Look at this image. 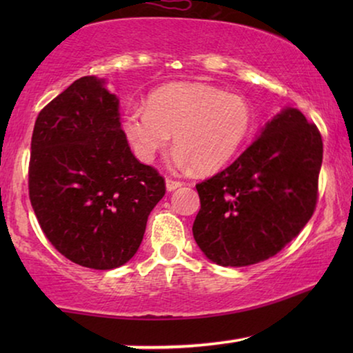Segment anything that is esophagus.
<instances>
[{
  "mask_svg": "<svg viewBox=\"0 0 353 353\" xmlns=\"http://www.w3.org/2000/svg\"><path fill=\"white\" fill-rule=\"evenodd\" d=\"M165 185H167V190H168V191H175L176 188L183 186V181H180V180H173V178H167Z\"/></svg>",
  "mask_w": 353,
  "mask_h": 353,
  "instance_id": "1",
  "label": "esophagus"
}]
</instances>
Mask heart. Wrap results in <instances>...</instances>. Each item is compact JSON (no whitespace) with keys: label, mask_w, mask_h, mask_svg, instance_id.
I'll list each match as a JSON object with an SVG mask.
<instances>
[{"label":"heart","mask_w":353,"mask_h":353,"mask_svg":"<svg viewBox=\"0 0 353 353\" xmlns=\"http://www.w3.org/2000/svg\"><path fill=\"white\" fill-rule=\"evenodd\" d=\"M254 114L248 99L216 86L176 81L154 90L146 109L132 105L122 128L134 154L152 162L173 134L178 167L209 173L226 165L248 141Z\"/></svg>","instance_id":"b5f03b06"}]
</instances>
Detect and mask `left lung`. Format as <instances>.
Returning <instances> with one entry per match:
<instances>
[{
  "label": "left lung",
  "mask_w": 353,
  "mask_h": 353,
  "mask_svg": "<svg viewBox=\"0 0 353 353\" xmlns=\"http://www.w3.org/2000/svg\"><path fill=\"white\" fill-rule=\"evenodd\" d=\"M321 133L288 108L225 170L197 183L192 234L221 267L263 262L301 233L318 201Z\"/></svg>",
  "instance_id": "1"
}]
</instances>
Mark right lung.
<instances>
[{
  "label": "right lung",
  "instance_id": "1",
  "mask_svg": "<svg viewBox=\"0 0 353 353\" xmlns=\"http://www.w3.org/2000/svg\"><path fill=\"white\" fill-rule=\"evenodd\" d=\"M30 149L28 196L57 252L93 270L127 263L165 180L133 156L104 80L81 77L46 104Z\"/></svg>",
  "mask_w": 353,
  "mask_h": 353
}]
</instances>
